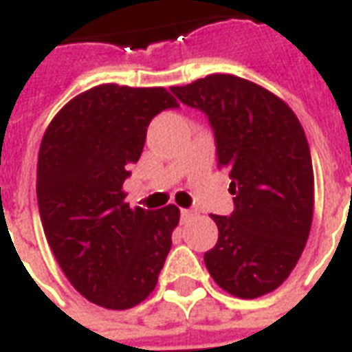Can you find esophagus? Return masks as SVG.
<instances>
[{
	"label": "esophagus",
	"instance_id": "1",
	"mask_svg": "<svg viewBox=\"0 0 352 352\" xmlns=\"http://www.w3.org/2000/svg\"><path fill=\"white\" fill-rule=\"evenodd\" d=\"M194 214H196L194 210L183 209V210H181V220H183V222H186V220H190V218H192V216H194Z\"/></svg>",
	"mask_w": 352,
	"mask_h": 352
}]
</instances>
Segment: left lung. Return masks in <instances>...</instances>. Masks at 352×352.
I'll use <instances>...</instances> for the list:
<instances>
[{"label":"left lung","mask_w":352,"mask_h":352,"mask_svg":"<svg viewBox=\"0 0 352 352\" xmlns=\"http://www.w3.org/2000/svg\"><path fill=\"white\" fill-rule=\"evenodd\" d=\"M173 95L214 130L218 168L229 169L235 210L210 214L218 242L203 259L223 291L257 298L295 269L314 220V166L295 111L261 85L210 74Z\"/></svg>","instance_id":"obj_1"}]
</instances>
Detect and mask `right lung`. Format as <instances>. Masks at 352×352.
<instances>
[{
  "label": "right lung",
  "instance_id": "add662e5",
  "mask_svg": "<svg viewBox=\"0 0 352 352\" xmlns=\"http://www.w3.org/2000/svg\"><path fill=\"white\" fill-rule=\"evenodd\" d=\"M179 104L164 87L102 83L74 96L44 132L37 201L44 235L72 287L108 309L153 293L179 209H130L123 183L151 119Z\"/></svg>",
  "mask_w": 352,
  "mask_h": 352
}]
</instances>
